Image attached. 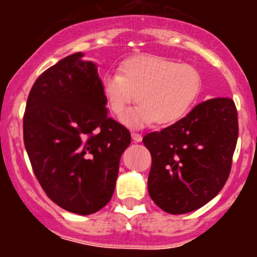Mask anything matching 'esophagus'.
I'll return each instance as SVG.
<instances>
[{"mask_svg": "<svg viewBox=\"0 0 257 257\" xmlns=\"http://www.w3.org/2000/svg\"><path fill=\"white\" fill-rule=\"evenodd\" d=\"M132 139H133L136 143H139V142H142L143 137H142L141 134H138V133H132Z\"/></svg>", "mask_w": 257, "mask_h": 257, "instance_id": "esophagus-1", "label": "esophagus"}]
</instances>
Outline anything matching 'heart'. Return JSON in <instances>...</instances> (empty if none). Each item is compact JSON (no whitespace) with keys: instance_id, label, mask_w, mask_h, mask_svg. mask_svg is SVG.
<instances>
[{"instance_id":"obj_1","label":"heart","mask_w":257,"mask_h":257,"mask_svg":"<svg viewBox=\"0 0 257 257\" xmlns=\"http://www.w3.org/2000/svg\"><path fill=\"white\" fill-rule=\"evenodd\" d=\"M200 85V74L193 66L152 54L125 59L119 74L109 73L102 80L108 107L118 118L137 98L139 107L121 118L133 129L178 121L194 104Z\"/></svg>"}]
</instances>
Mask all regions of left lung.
Instances as JSON below:
<instances>
[{
  "label": "left lung",
  "mask_w": 257,
  "mask_h": 257,
  "mask_svg": "<svg viewBox=\"0 0 257 257\" xmlns=\"http://www.w3.org/2000/svg\"><path fill=\"white\" fill-rule=\"evenodd\" d=\"M239 134L237 112L230 98H212L143 143L152 154L148 191L169 214L201 208L229 178Z\"/></svg>",
  "instance_id": "1"
}]
</instances>
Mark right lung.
<instances>
[{
  "label": "right lung",
  "instance_id": "obj_1",
  "mask_svg": "<svg viewBox=\"0 0 257 257\" xmlns=\"http://www.w3.org/2000/svg\"><path fill=\"white\" fill-rule=\"evenodd\" d=\"M83 56L61 59L36 80L23 141L48 198L67 211L89 215L112 199L131 133L108 116L97 64Z\"/></svg>",
  "mask_w": 257,
  "mask_h": 257
}]
</instances>
